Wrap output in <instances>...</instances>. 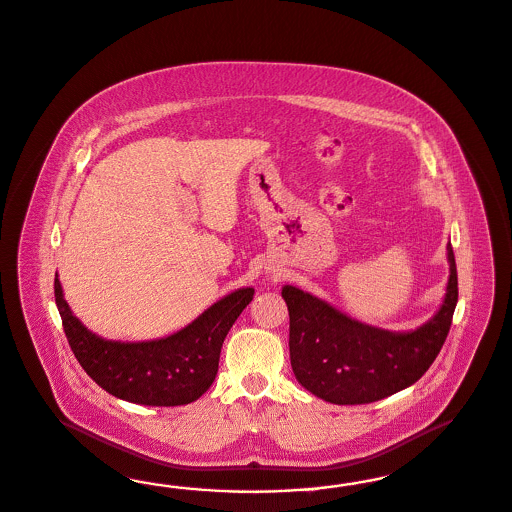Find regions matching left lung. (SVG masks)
<instances>
[{
  "label": "left lung",
  "mask_w": 512,
  "mask_h": 512,
  "mask_svg": "<svg viewBox=\"0 0 512 512\" xmlns=\"http://www.w3.org/2000/svg\"><path fill=\"white\" fill-rule=\"evenodd\" d=\"M450 278L439 312L408 333L352 319L329 302L285 285L291 367L302 388L335 405H365L412 386L437 359L458 304L452 244Z\"/></svg>",
  "instance_id": "left-lung-1"
}]
</instances>
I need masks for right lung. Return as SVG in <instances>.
<instances>
[{
  "instance_id": "add662e5",
  "label": "right lung",
  "mask_w": 512,
  "mask_h": 512,
  "mask_svg": "<svg viewBox=\"0 0 512 512\" xmlns=\"http://www.w3.org/2000/svg\"><path fill=\"white\" fill-rule=\"evenodd\" d=\"M253 293V287L230 293L174 335L121 342L90 333L73 316L58 274L54 278L56 306L79 365L107 393L145 406L189 405L210 389L225 336Z\"/></svg>"
}]
</instances>
